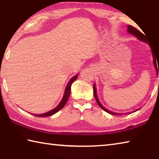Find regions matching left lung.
<instances>
[{"mask_svg": "<svg viewBox=\"0 0 159 159\" xmlns=\"http://www.w3.org/2000/svg\"><path fill=\"white\" fill-rule=\"evenodd\" d=\"M128 31L130 34L134 35V36H135L136 37H138V39L139 40H140V41H144V42L147 43L150 45V47L152 48V46H151V44H150L149 41H148V40L146 39V36H145V35H144V34H142V32L139 31L138 30V29H137L136 28H134V26H130V25H128ZM152 54H153V57H154V64L155 67H156V71H157V75H158V74H159L158 61L157 59H156V57H156V55H154V50H152ZM157 60V62L156 61ZM157 63H158V66H157ZM93 92H94V95H95V99H96L97 103L98 104V105H99V107H100L102 109L104 110V111H107V113H109V114H113V115H118V114H117V113H114V112H112V111H109V110H107V109L104 108V107L102 105L101 103H100V102H99V101L98 98V96H97L96 88H95V85H94V86H93Z\"/></svg>", "mask_w": 159, "mask_h": 159, "instance_id": "8db88e82", "label": "left lung"}]
</instances>
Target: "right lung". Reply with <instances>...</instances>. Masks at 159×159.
<instances>
[{"label":"right lung","mask_w":159,"mask_h":159,"mask_svg":"<svg viewBox=\"0 0 159 159\" xmlns=\"http://www.w3.org/2000/svg\"><path fill=\"white\" fill-rule=\"evenodd\" d=\"M77 76H75L74 77L72 78V79L69 80V82L68 83V84H67L66 87V89H65V93L64 94V96H63V98L61 99V102L60 103V104L57 107H55V109L51 110V111H48L45 113V114H34V116H40V117H45V116H52L53 114H55V113H57V111H60L61 109L63 108L65 105L67 100H68V99L69 98V95H70V93H71V84L73 83V82L75 80L77 79Z\"/></svg>","instance_id":"1"}]
</instances>
